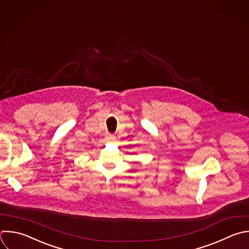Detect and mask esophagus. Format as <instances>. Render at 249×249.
Masks as SVG:
<instances>
[{"label":"esophagus","mask_w":249,"mask_h":249,"mask_svg":"<svg viewBox=\"0 0 249 249\" xmlns=\"http://www.w3.org/2000/svg\"><path fill=\"white\" fill-rule=\"evenodd\" d=\"M106 140L108 142H114L116 140V136L114 134H110V133H107L106 134Z\"/></svg>","instance_id":"obj_1"}]
</instances>
